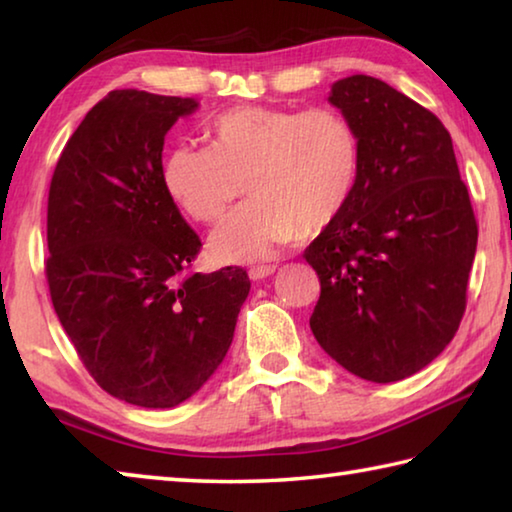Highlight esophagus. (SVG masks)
<instances>
[{
  "instance_id": "obj_1",
  "label": "esophagus",
  "mask_w": 512,
  "mask_h": 512,
  "mask_svg": "<svg viewBox=\"0 0 512 512\" xmlns=\"http://www.w3.org/2000/svg\"><path fill=\"white\" fill-rule=\"evenodd\" d=\"M275 271V266L273 264H262V266H253L248 271V275H250V280H264V277H268Z\"/></svg>"
}]
</instances>
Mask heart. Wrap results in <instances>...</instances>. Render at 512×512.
I'll list each match as a JSON object with an SVG mask.
<instances>
[{
    "label": "heart",
    "instance_id": "1",
    "mask_svg": "<svg viewBox=\"0 0 512 512\" xmlns=\"http://www.w3.org/2000/svg\"><path fill=\"white\" fill-rule=\"evenodd\" d=\"M207 146H176L162 185L189 219L212 225L246 183L250 201L210 239L223 262H259L339 219L361 171L352 121L329 106H237L205 126Z\"/></svg>",
    "mask_w": 512,
    "mask_h": 512
}]
</instances>
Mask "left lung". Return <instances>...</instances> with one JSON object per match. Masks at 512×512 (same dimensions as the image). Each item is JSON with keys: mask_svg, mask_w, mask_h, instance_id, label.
Segmentation results:
<instances>
[{"mask_svg": "<svg viewBox=\"0 0 512 512\" xmlns=\"http://www.w3.org/2000/svg\"><path fill=\"white\" fill-rule=\"evenodd\" d=\"M329 101L357 128L361 171L339 219L305 250L320 280L309 327L345 370L388 384L454 339L479 225L431 110L363 74L336 81Z\"/></svg>", "mask_w": 512, "mask_h": 512, "instance_id": "left-lung-1", "label": "left lung"}]
</instances>
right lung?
Masks as SVG:
<instances>
[{
  "instance_id": "add662e5",
  "label": "right lung",
  "mask_w": 512,
  "mask_h": 512,
  "mask_svg": "<svg viewBox=\"0 0 512 512\" xmlns=\"http://www.w3.org/2000/svg\"><path fill=\"white\" fill-rule=\"evenodd\" d=\"M196 106L110 92L49 185L45 275L60 325L103 391L144 409H171L212 377L250 291L241 266L194 271L201 239L162 185L164 135Z\"/></svg>"
}]
</instances>
